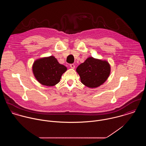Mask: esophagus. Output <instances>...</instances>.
<instances>
[{
    "instance_id": "esophagus-1",
    "label": "esophagus",
    "mask_w": 146,
    "mask_h": 146,
    "mask_svg": "<svg viewBox=\"0 0 146 146\" xmlns=\"http://www.w3.org/2000/svg\"><path fill=\"white\" fill-rule=\"evenodd\" d=\"M70 67L71 68H75V64H70Z\"/></svg>"
}]
</instances>
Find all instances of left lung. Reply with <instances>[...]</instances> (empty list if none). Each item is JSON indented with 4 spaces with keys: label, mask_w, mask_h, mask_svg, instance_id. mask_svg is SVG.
I'll return each mask as SVG.
<instances>
[{
    "label": "left lung",
    "mask_w": 146,
    "mask_h": 146,
    "mask_svg": "<svg viewBox=\"0 0 146 146\" xmlns=\"http://www.w3.org/2000/svg\"><path fill=\"white\" fill-rule=\"evenodd\" d=\"M76 71L84 85L94 88L107 80L110 74L111 67L107 61L90 57L77 67Z\"/></svg>",
    "instance_id": "1"
}]
</instances>
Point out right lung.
I'll return each mask as SVG.
<instances>
[{
	"label": "right lung",
	"mask_w": 146,
	"mask_h": 146,
	"mask_svg": "<svg viewBox=\"0 0 146 146\" xmlns=\"http://www.w3.org/2000/svg\"><path fill=\"white\" fill-rule=\"evenodd\" d=\"M67 67L51 56L36 60L33 65V72L36 79L45 86H52L60 81Z\"/></svg>",
	"instance_id": "add662e5"
}]
</instances>
